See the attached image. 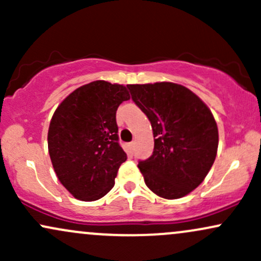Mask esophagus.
Instances as JSON below:
<instances>
[{"mask_svg": "<svg viewBox=\"0 0 261 261\" xmlns=\"http://www.w3.org/2000/svg\"><path fill=\"white\" fill-rule=\"evenodd\" d=\"M134 148H135V143L134 142H130V143H127V145H126V151H127L128 154H133Z\"/></svg>", "mask_w": 261, "mask_h": 261, "instance_id": "1", "label": "esophagus"}]
</instances>
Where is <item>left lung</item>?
<instances>
[{
	"label": "left lung",
	"instance_id": "1",
	"mask_svg": "<svg viewBox=\"0 0 261 261\" xmlns=\"http://www.w3.org/2000/svg\"><path fill=\"white\" fill-rule=\"evenodd\" d=\"M126 87L153 130V153L139 162L146 185L163 199L188 195L203 181L217 154L218 128L211 110L178 83Z\"/></svg>",
	"mask_w": 261,
	"mask_h": 261
}]
</instances>
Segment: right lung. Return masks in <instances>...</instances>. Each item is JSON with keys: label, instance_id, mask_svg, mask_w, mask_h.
I'll return each instance as SVG.
<instances>
[{"label": "right lung", "instance_id": "obj_1", "mask_svg": "<svg viewBox=\"0 0 261 261\" xmlns=\"http://www.w3.org/2000/svg\"><path fill=\"white\" fill-rule=\"evenodd\" d=\"M130 99L126 87L107 81L81 86L60 103L47 147L60 182L76 199L95 201L115 184L126 153L118 140L116 110Z\"/></svg>", "mask_w": 261, "mask_h": 261}]
</instances>
